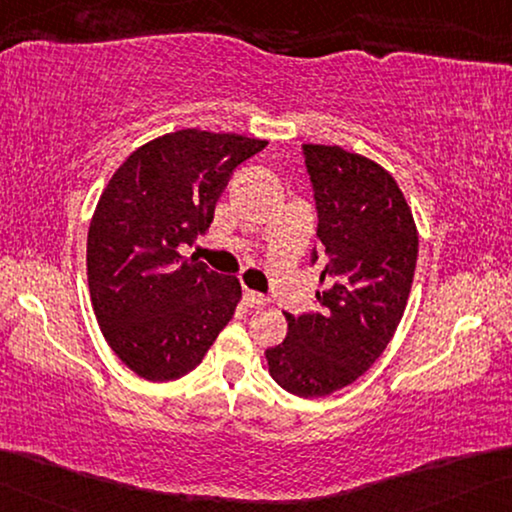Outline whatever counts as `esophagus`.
Returning <instances> with one entry per match:
<instances>
[{
	"instance_id": "34e87169",
	"label": "esophagus",
	"mask_w": 512,
	"mask_h": 512,
	"mask_svg": "<svg viewBox=\"0 0 512 512\" xmlns=\"http://www.w3.org/2000/svg\"><path fill=\"white\" fill-rule=\"evenodd\" d=\"M245 304L249 309H258V306L265 304V295L256 293V290H245Z\"/></svg>"
}]
</instances>
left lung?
Returning <instances> with one entry per match:
<instances>
[{
  "instance_id": "left-lung-1",
  "label": "left lung",
  "mask_w": 512,
  "mask_h": 512,
  "mask_svg": "<svg viewBox=\"0 0 512 512\" xmlns=\"http://www.w3.org/2000/svg\"><path fill=\"white\" fill-rule=\"evenodd\" d=\"M318 210L320 311L290 316L265 350L274 382L300 398L329 396L364 375L387 348L410 297L419 233L389 171L341 146L304 144Z\"/></svg>"
}]
</instances>
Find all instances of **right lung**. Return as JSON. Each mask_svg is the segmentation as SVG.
<instances>
[{
	"mask_svg": "<svg viewBox=\"0 0 512 512\" xmlns=\"http://www.w3.org/2000/svg\"><path fill=\"white\" fill-rule=\"evenodd\" d=\"M265 139L178 130L137 148L114 171L86 240L91 304L102 336L151 382L187 375L229 325L240 281L180 256L215 215L235 167Z\"/></svg>",
	"mask_w": 512,
	"mask_h": 512,
	"instance_id": "add662e5",
	"label": "right lung"
}]
</instances>
